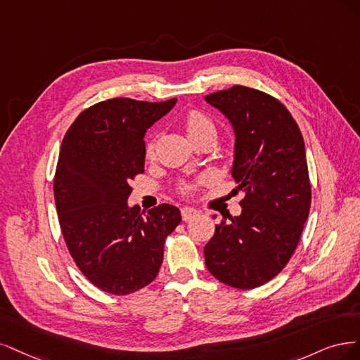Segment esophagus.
<instances>
[{
	"label": "esophagus",
	"mask_w": 360,
	"mask_h": 360,
	"mask_svg": "<svg viewBox=\"0 0 360 360\" xmlns=\"http://www.w3.org/2000/svg\"><path fill=\"white\" fill-rule=\"evenodd\" d=\"M181 215H182V219L185 223L187 221H191V219H194L197 215H199V212H197L194 207H190V206H185L181 210Z\"/></svg>",
	"instance_id": "34e87169"
}]
</instances>
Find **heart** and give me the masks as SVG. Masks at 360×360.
<instances>
[{"mask_svg": "<svg viewBox=\"0 0 360 360\" xmlns=\"http://www.w3.org/2000/svg\"><path fill=\"white\" fill-rule=\"evenodd\" d=\"M184 127L185 130H187V134L190 136L191 141L194 139H199L203 136H211L215 137L217 136V125L212 121L211 117H207V115L199 109H190L187 113H185L184 117ZM155 137H150L149 141L146 142L145 146V155L146 158H153L154 153H155ZM203 184V179H194V181H187V182H182L179 185V191L182 194H193L195 191V188L199 187V185Z\"/></svg>", "mask_w": 360, "mask_h": 360, "instance_id": "1", "label": "heart"}]
</instances>
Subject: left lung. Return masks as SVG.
Wrapping results in <instances>:
<instances>
[{
  "label": "left lung",
  "mask_w": 360,
  "mask_h": 360,
  "mask_svg": "<svg viewBox=\"0 0 360 360\" xmlns=\"http://www.w3.org/2000/svg\"><path fill=\"white\" fill-rule=\"evenodd\" d=\"M205 100L233 125L231 176L245 191L242 214L215 224L205 263L218 281L251 290L284 269L302 236L311 206L304 137L284 104L263 91L235 85Z\"/></svg>",
  "instance_id": "left-lung-1"
}]
</instances>
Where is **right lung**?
I'll return each mask as SVG.
<instances>
[{"label": "right lung", "instance_id": "obj_1", "mask_svg": "<svg viewBox=\"0 0 360 360\" xmlns=\"http://www.w3.org/2000/svg\"><path fill=\"white\" fill-rule=\"evenodd\" d=\"M175 103L104 100L80 112L64 136L53 178L58 219L79 271L106 293L153 283L166 238L181 223L173 205L148 212L127 205L130 182L145 170V131Z\"/></svg>", "mask_w": 360, "mask_h": 360}]
</instances>
